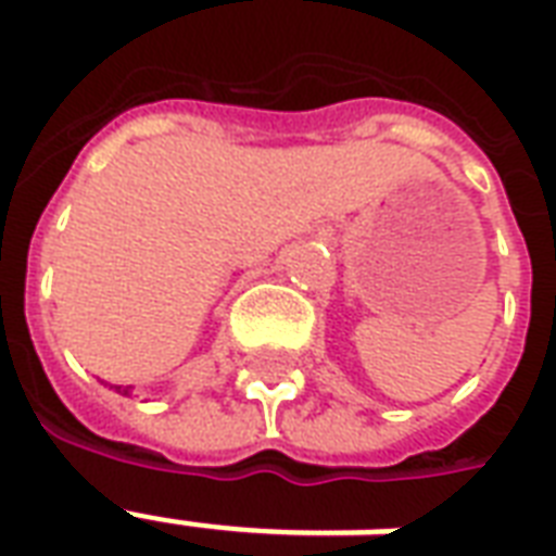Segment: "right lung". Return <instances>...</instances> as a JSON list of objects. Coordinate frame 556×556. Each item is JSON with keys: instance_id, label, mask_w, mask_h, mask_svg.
Listing matches in <instances>:
<instances>
[{"instance_id": "1", "label": "right lung", "mask_w": 556, "mask_h": 556, "mask_svg": "<svg viewBox=\"0 0 556 556\" xmlns=\"http://www.w3.org/2000/svg\"><path fill=\"white\" fill-rule=\"evenodd\" d=\"M116 392H123V395H128V387H114Z\"/></svg>"}]
</instances>
